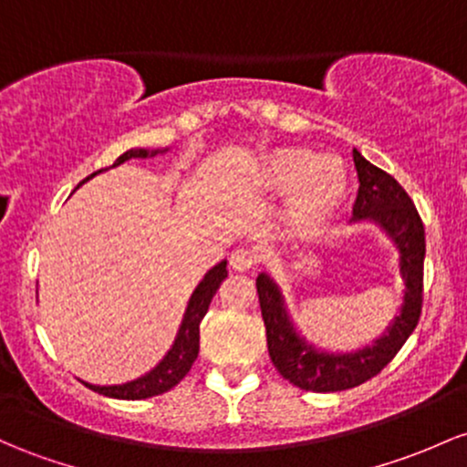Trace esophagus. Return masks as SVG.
Instances as JSON below:
<instances>
[{"label":"esophagus","instance_id":"obj_1","mask_svg":"<svg viewBox=\"0 0 467 467\" xmlns=\"http://www.w3.org/2000/svg\"><path fill=\"white\" fill-rule=\"evenodd\" d=\"M257 261H259V254L250 248H239L230 254V265H233L234 270H239V273L253 270L254 265H257Z\"/></svg>","mask_w":467,"mask_h":467}]
</instances>
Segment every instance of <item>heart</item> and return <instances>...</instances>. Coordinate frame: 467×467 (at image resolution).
<instances>
[{
    "mask_svg": "<svg viewBox=\"0 0 467 467\" xmlns=\"http://www.w3.org/2000/svg\"><path fill=\"white\" fill-rule=\"evenodd\" d=\"M254 188L264 194L290 192L288 219L295 225H312L341 203L346 171L337 159L284 148L264 159L254 172Z\"/></svg>",
    "mask_w": 467,
    "mask_h": 467,
    "instance_id": "b5f03b06",
    "label": "heart"
}]
</instances>
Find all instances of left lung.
Returning <instances> with one entry per match:
<instances>
[{
	"instance_id": "1",
	"label": "left lung",
	"mask_w": 467,
	"mask_h": 467,
	"mask_svg": "<svg viewBox=\"0 0 467 467\" xmlns=\"http://www.w3.org/2000/svg\"><path fill=\"white\" fill-rule=\"evenodd\" d=\"M355 159L358 192L352 219L355 222H372L390 237L399 250V273L403 276V304L399 317L388 326L372 346L355 352H326L312 346L296 332L285 308L281 288L261 273L257 276V292L261 317L265 326L268 352L279 375L288 379L292 386L310 392H339L361 386L368 379L377 377L403 343L412 335L419 324L423 304V259H425V233L423 222L414 208L412 199L399 186L392 175L372 166L361 152L352 150Z\"/></svg>"
}]
</instances>
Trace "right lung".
Masks as SVG:
<instances>
[{"mask_svg":"<svg viewBox=\"0 0 467 467\" xmlns=\"http://www.w3.org/2000/svg\"><path fill=\"white\" fill-rule=\"evenodd\" d=\"M157 152H163V150L130 148V150H126L124 155L117 157V161L112 163V168L128 161V159L155 157ZM101 171H106V168H101ZM101 171H97V172H101ZM97 172H92L90 177L84 179V182H88V179L97 175ZM225 276H228V270H225V261H222V264H217L214 268H210L206 276L199 281V285L191 295V301H188L186 315H183L182 326H179L175 343H172V348L166 352V357H163L161 361H159L157 366L148 372V375L135 379V381L121 383V386H92V383H86V381H81V383H84L86 388H90V390L104 394V397L126 399V401L150 399V397H157V394L168 392L171 388H175L177 383L182 381L188 372H191L194 358H197V355H199V324H202V319L206 317L210 301H213L214 292L219 290V285H222V281L225 279Z\"/></svg>","mask_w":467,"mask_h":467,"instance_id":"1","label":"right lung"}]
</instances>
